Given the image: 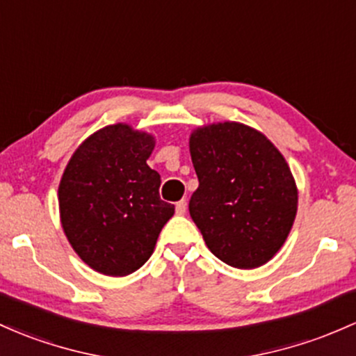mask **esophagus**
<instances>
[{
  "label": "esophagus",
  "mask_w": 356,
  "mask_h": 356,
  "mask_svg": "<svg viewBox=\"0 0 356 356\" xmlns=\"http://www.w3.org/2000/svg\"><path fill=\"white\" fill-rule=\"evenodd\" d=\"M186 209H187V202H186V199H181V201L179 202H175V213L177 214H184L186 213Z\"/></svg>",
  "instance_id": "34e87169"
}]
</instances>
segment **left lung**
<instances>
[{
    "label": "left lung",
    "instance_id": "left-lung-1",
    "mask_svg": "<svg viewBox=\"0 0 356 356\" xmlns=\"http://www.w3.org/2000/svg\"><path fill=\"white\" fill-rule=\"evenodd\" d=\"M189 148L199 181L189 213L208 248L236 268L267 264L298 213L286 159L267 136L233 121L197 128Z\"/></svg>",
    "mask_w": 356,
    "mask_h": 356
}]
</instances>
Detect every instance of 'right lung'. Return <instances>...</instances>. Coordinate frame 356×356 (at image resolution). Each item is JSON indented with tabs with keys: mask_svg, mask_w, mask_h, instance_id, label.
Wrapping results in <instances>:
<instances>
[{
	"mask_svg": "<svg viewBox=\"0 0 356 356\" xmlns=\"http://www.w3.org/2000/svg\"><path fill=\"white\" fill-rule=\"evenodd\" d=\"M154 136L111 124L74 152L58 186L62 228L96 272L123 277L154 253L174 204L160 199V175L147 165Z\"/></svg>",
	"mask_w": 356,
	"mask_h": 356,
	"instance_id": "1",
	"label": "right lung"
}]
</instances>
